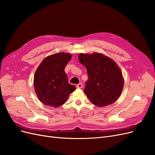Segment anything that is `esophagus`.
I'll use <instances>...</instances> for the list:
<instances>
[{
    "label": "esophagus",
    "instance_id": "esophagus-1",
    "mask_svg": "<svg viewBox=\"0 0 155 155\" xmlns=\"http://www.w3.org/2000/svg\"><path fill=\"white\" fill-rule=\"evenodd\" d=\"M76 87H77V88H82V87H83V84H82V83H79V84H78L77 86H76Z\"/></svg>",
    "mask_w": 155,
    "mask_h": 155
}]
</instances>
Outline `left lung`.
I'll return each mask as SVG.
<instances>
[{
  "mask_svg": "<svg viewBox=\"0 0 155 155\" xmlns=\"http://www.w3.org/2000/svg\"><path fill=\"white\" fill-rule=\"evenodd\" d=\"M80 63L85 67L88 79L84 92L93 104L104 107L114 103L124 87L121 70L110 58L101 54H80Z\"/></svg>",
  "mask_w": 155,
  "mask_h": 155,
  "instance_id": "obj_1",
  "label": "left lung"
}]
</instances>
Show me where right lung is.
I'll return each mask as SVG.
<instances>
[{
	"label": "right lung",
	"mask_w": 155,
	"mask_h": 155,
	"mask_svg": "<svg viewBox=\"0 0 155 155\" xmlns=\"http://www.w3.org/2000/svg\"><path fill=\"white\" fill-rule=\"evenodd\" d=\"M72 58L58 53L46 58L37 68L34 79L36 94L46 105L58 107L67 101L76 87L68 83L64 68Z\"/></svg>",
	"instance_id": "right-lung-1"
}]
</instances>
